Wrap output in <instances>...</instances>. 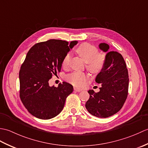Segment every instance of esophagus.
<instances>
[{"instance_id":"1","label":"esophagus","mask_w":148,"mask_h":148,"mask_svg":"<svg viewBox=\"0 0 148 148\" xmlns=\"http://www.w3.org/2000/svg\"><path fill=\"white\" fill-rule=\"evenodd\" d=\"M74 90H75V91H76V92H81V89H79V88H76V87H74Z\"/></svg>"}]
</instances>
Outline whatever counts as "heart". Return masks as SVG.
I'll use <instances>...</instances> for the list:
<instances>
[{
    "label": "heart",
    "mask_w": 148,
    "mask_h": 148,
    "mask_svg": "<svg viewBox=\"0 0 148 148\" xmlns=\"http://www.w3.org/2000/svg\"><path fill=\"white\" fill-rule=\"evenodd\" d=\"M76 51L86 62V69L93 73L102 71L106 63V55L102 52H98L95 46L84 42L77 46ZM71 60V55L67 53L62 60V67L67 69ZM88 79V76L84 72H74L68 75L67 79L69 83L76 86H82Z\"/></svg>",
    "instance_id": "b5f03b06"
}]
</instances>
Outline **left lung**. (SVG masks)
I'll list each match as a JSON object with an SVG mask.
<instances>
[{
	"mask_svg": "<svg viewBox=\"0 0 148 148\" xmlns=\"http://www.w3.org/2000/svg\"><path fill=\"white\" fill-rule=\"evenodd\" d=\"M99 48L103 51L109 45L102 43ZM101 84L99 92L88 91L90 98L85 107L91 114L104 118L111 116L120 110L126 101L128 92V69L122 55L116 51H110L106 56V63L95 79Z\"/></svg>",
	"mask_w": 148,
	"mask_h": 148,
	"instance_id": "1",
	"label": "left lung"
}]
</instances>
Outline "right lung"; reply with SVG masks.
<instances>
[{
  "instance_id": "right-lung-1",
  "label": "right lung",
  "mask_w": 148,
  "mask_h": 148,
  "mask_svg": "<svg viewBox=\"0 0 148 148\" xmlns=\"http://www.w3.org/2000/svg\"><path fill=\"white\" fill-rule=\"evenodd\" d=\"M77 41L50 39L34 45L27 53L20 72V97L31 114L42 119L55 117L64 108L73 86L66 82L58 87L48 81L61 71L63 58Z\"/></svg>"
}]
</instances>
